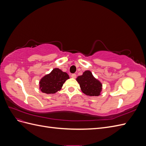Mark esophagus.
Here are the masks:
<instances>
[{
  "label": "esophagus",
  "mask_w": 146,
  "mask_h": 146,
  "mask_svg": "<svg viewBox=\"0 0 146 146\" xmlns=\"http://www.w3.org/2000/svg\"><path fill=\"white\" fill-rule=\"evenodd\" d=\"M71 77L73 78H76V74H72L71 75Z\"/></svg>",
  "instance_id": "obj_1"
}]
</instances>
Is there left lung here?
<instances>
[{
  "label": "left lung",
  "instance_id": "8db88e82",
  "mask_svg": "<svg viewBox=\"0 0 146 146\" xmlns=\"http://www.w3.org/2000/svg\"><path fill=\"white\" fill-rule=\"evenodd\" d=\"M76 80L85 94L90 96H98L100 94L102 85L93 76L90 70H86Z\"/></svg>",
  "mask_w": 146,
  "mask_h": 146
}]
</instances>
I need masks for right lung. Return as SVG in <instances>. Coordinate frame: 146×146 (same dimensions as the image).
<instances>
[{"label":"right lung","mask_w":146,"mask_h":146,"mask_svg":"<svg viewBox=\"0 0 146 146\" xmlns=\"http://www.w3.org/2000/svg\"><path fill=\"white\" fill-rule=\"evenodd\" d=\"M69 78L68 74L58 68L44 76L39 82V89L46 94H54L60 91L64 83Z\"/></svg>","instance_id":"right-lung-1"}]
</instances>
